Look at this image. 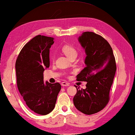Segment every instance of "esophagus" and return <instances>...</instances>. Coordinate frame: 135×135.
Returning a JSON list of instances; mask_svg holds the SVG:
<instances>
[{
	"label": "esophagus",
	"instance_id": "esophagus-1",
	"mask_svg": "<svg viewBox=\"0 0 135 135\" xmlns=\"http://www.w3.org/2000/svg\"><path fill=\"white\" fill-rule=\"evenodd\" d=\"M70 84L68 82H63L61 83V85L62 86H69Z\"/></svg>",
	"mask_w": 135,
	"mask_h": 135
}]
</instances>
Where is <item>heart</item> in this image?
Returning <instances> with one entry per match:
<instances>
[{
  "label": "heart",
  "mask_w": 135,
  "mask_h": 135,
  "mask_svg": "<svg viewBox=\"0 0 135 135\" xmlns=\"http://www.w3.org/2000/svg\"><path fill=\"white\" fill-rule=\"evenodd\" d=\"M62 52L68 58H71L73 56H77V52L74 48L69 45H66L62 48Z\"/></svg>",
  "instance_id": "obj_1"
}]
</instances>
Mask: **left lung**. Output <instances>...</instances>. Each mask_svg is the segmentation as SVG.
<instances>
[{
	"label": "left lung",
	"mask_w": 135,
	"mask_h": 135,
	"mask_svg": "<svg viewBox=\"0 0 135 135\" xmlns=\"http://www.w3.org/2000/svg\"><path fill=\"white\" fill-rule=\"evenodd\" d=\"M78 40L85 50L86 67L77 75V81L86 82L73 98L77 110L87 115L97 113L108 104L116 71L115 60L109 44L93 32H84Z\"/></svg>",
	"instance_id": "1"
}]
</instances>
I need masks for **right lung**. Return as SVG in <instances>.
I'll use <instances>...</instances> for the list:
<instances>
[{
	"mask_svg": "<svg viewBox=\"0 0 135 135\" xmlns=\"http://www.w3.org/2000/svg\"><path fill=\"white\" fill-rule=\"evenodd\" d=\"M54 38L38 35L24 46L16 61L17 86L31 110L47 115L55 108L61 85L44 82L43 73L50 66V49Z\"/></svg>",
	"mask_w": 135,
	"mask_h": 135,
	"instance_id": "right-lung-1",
	"label": "right lung"
}]
</instances>
